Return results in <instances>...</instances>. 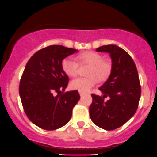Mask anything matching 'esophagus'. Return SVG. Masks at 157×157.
I'll return each instance as SVG.
<instances>
[{"label": "esophagus", "instance_id": "obj_1", "mask_svg": "<svg viewBox=\"0 0 157 157\" xmlns=\"http://www.w3.org/2000/svg\"><path fill=\"white\" fill-rule=\"evenodd\" d=\"M79 94H80V96H83V94H84V93H83V92H79Z\"/></svg>", "mask_w": 157, "mask_h": 157}]
</instances>
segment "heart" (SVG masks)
Instances as JSON below:
<instances>
[{
  "label": "heart",
  "mask_w": 157,
  "mask_h": 157,
  "mask_svg": "<svg viewBox=\"0 0 157 157\" xmlns=\"http://www.w3.org/2000/svg\"><path fill=\"white\" fill-rule=\"evenodd\" d=\"M77 62L71 57L62 60L61 67L63 73L70 77L78 74L79 65L89 66L86 71V77H78L70 83V87L80 92H87L97 83V80L103 82L109 77L112 71V63L109 60L103 59L100 54L94 51H86L77 57Z\"/></svg>",
  "instance_id": "obj_1"
}]
</instances>
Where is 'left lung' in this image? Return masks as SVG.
Returning <instances> with one entry per match:
<instances>
[{
	"instance_id": "obj_1",
	"label": "left lung",
	"mask_w": 157,
	"mask_h": 157,
	"mask_svg": "<svg viewBox=\"0 0 157 157\" xmlns=\"http://www.w3.org/2000/svg\"><path fill=\"white\" fill-rule=\"evenodd\" d=\"M97 51L109 53L112 71L99 88L103 96L91 95L90 117L97 127L113 130L127 123L137 109L141 94L139 76L132 57L122 48L114 44L104 45ZM106 96L109 100L105 101Z\"/></svg>"
}]
</instances>
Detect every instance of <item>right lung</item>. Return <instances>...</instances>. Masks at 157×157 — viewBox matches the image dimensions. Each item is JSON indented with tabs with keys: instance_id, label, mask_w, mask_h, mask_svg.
<instances>
[{
	"instance_id": "1",
	"label": "right lung",
	"mask_w": 157,
	"mask_h": 157,
	"mask_svg": "<svg viewBox=\"0 0 157 157\" xmlns=\"http://www.w3.org/2000/svg\"><path fill=\"white\" fill-rule=\"evenodd\" d=\"M77 51L51 45L36 51L26 65L20 81V97L28 119L40 128L57 130L71 120L80 94L77 90L64 92L69 78L61 63ZM54 92L58 95L54 96Z\"/></svg>"
}]
</instances>
